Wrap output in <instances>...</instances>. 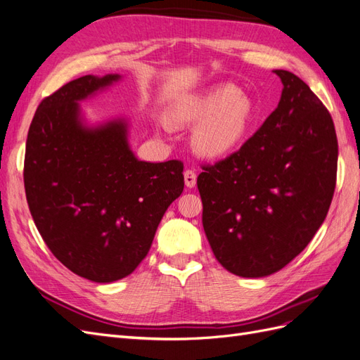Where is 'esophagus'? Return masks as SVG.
Here are the masks:
<instances>
[{
	"label": "esophagus",
	"mask_w": 360,
	"mask_h": 360,
	"mask_svg": "<svg viewBox=\"0 0 360 360\" xmlns=\"http://www.w3.org/2000/svg\"><path fill=\"white\" fill-rule=\"evenodd\" d=\"M184 183H186L188 188H195V184H197V172L193 169L184 171Z\"/></svg>",
	"instance_id": "obj_1"
}]
</instances>
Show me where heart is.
<instances>
[{"instance_id":"1","label":"heart","mask_w":360,"mask_h":360,"mask_svg":"<svg viewBox=\"0 0 360 360\" xmlns=\"http://www.w3.org/2000/svg\"><path fill=\"white\" fill-rule=\"evenodd\" d=\"M172 122L177 124L200 123L193 134V146L209 158L224 156L240 143L249 117L250 105L246 97L230 85L183 99L174 106Z\"/></svg>"}]
</instances>
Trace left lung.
Listing matches in <instances>:
<instances>
[{
  "label": "left lung",
  "instance_id": "8db88e82",
  "mask_svg": "<svg viewBox=\"0 0 360 360\" xmlns=\"http://www.w3.org/2000/svg\"><path fill=\"white\" fill-rule=\"evenodd\" d=\"M275 73L284 84L276 110L234 153L204 163L197 180L213 254L243 278L291 263L326 219L336 186L330 112L299 76Z\"/></svg>",
  "mask_w": 360,
  "mask_h": 360
}]
</instances>
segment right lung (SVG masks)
Here are the masks:
<instances>
[{
  "instance_id": "obj_1",
  "label": "right lung",
  "mask_w": 360,
  "mask_h": 360,
  "mask_svg": "<svg viewBox=\"0 0 360 360\" xmlns=\"http://www.w3.org/2000/svg\"><path fill=\"white\" fill-rule=\"evenodd\" d=\"M118 78L85 75L45 97L25 147L27 202L43 242L70 271L94 282L132 274L184 188L183 162L138 160L123 122L81 124L78 101Z\"/></svg>"
}]
</instances>
